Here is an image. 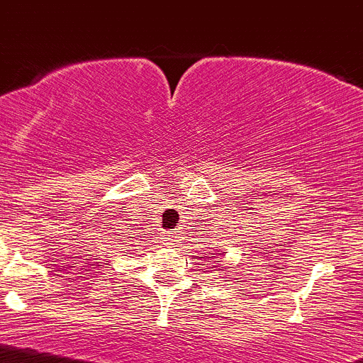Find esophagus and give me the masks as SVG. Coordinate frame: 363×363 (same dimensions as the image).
I'll return each instance as SVG.
<instances>
[{
  "mask_svg": "<svg viewBox=\"0 0 363 363\" xmlns=\"http://www.w3.org/2000/svg\"><path fill=\"white\" fill-rule=\"evenodd\" d=\"M166 241L167 245H177V233H173V230H167L166 233Z\"/></svg>",
  "mask_w": 363,
  "mask_h": 363,
  "instance_id": "esophagus-1",
  "label": "esophagus"
}]
</instances>
